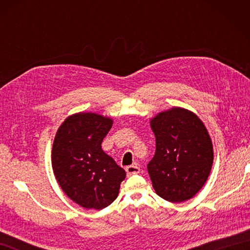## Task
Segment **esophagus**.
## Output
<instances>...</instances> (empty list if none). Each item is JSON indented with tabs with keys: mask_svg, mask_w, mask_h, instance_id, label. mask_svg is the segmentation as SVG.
Returning a JSON list of instances; mask_svg holds the SVG:
<instances>
[{
	"mask_svg": "<svg viewBox=\"0 0 250 250\" xmlns=\"http://www.w3.org/2000/svg\"><path fill=\"white\" fill-rule=\"evenodd\" d=\"M125 171H126V174L128 175H133V174H139L140 173V167H137V166H129L128 167L125 168Z\"/></svg>",
	"mask_w": 250,
	"mask_h": 250,
	"instance_id": "34e87169",
	"label": "esophagus"
}]
</instances>
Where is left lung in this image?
<instances>
[{
  "label": "left lung",
  "mask_w": 250,
  "mask_h": 250,
  "mask_svg": "<svg viewBox=\"0 0 250 250\" xmlns=\"http://www.w3.org/2000/svg\"><path fill=\"white\" fill-rule=\"evenodd\" d=\"M150 125L156 152L147 169L153 189L173 203L191 199L208 178L214 160L204 124L191 111L174 107L158 114Z\"/></svg>",
  "instance_id": "1"
}]
</instances>
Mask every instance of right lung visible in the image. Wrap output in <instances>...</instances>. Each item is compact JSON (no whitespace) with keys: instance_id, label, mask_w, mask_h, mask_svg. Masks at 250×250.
Listing matches in <instances>:
<instances>
[{"instance_id":"add662e5","label":"right lung","mask_w":250,"mask_h":250,"mask_svg":"<svg viewBox=\"0 0 250 250\" xmlns=\"http://www.w3.org/2000/svg\"><path fill=\"white\" fill-rule=\"evenodd\" d=\"M113 120L92 113L65 119L52 145L51 163L61 189L84 208L102 209L118 196L125 171L103 151Z\"/></svg>"}]
</instances>
